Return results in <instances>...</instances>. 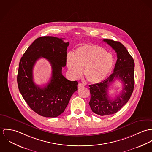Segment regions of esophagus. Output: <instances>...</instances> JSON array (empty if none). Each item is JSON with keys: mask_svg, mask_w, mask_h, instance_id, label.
Listing matches in <instances>:
<instances>
[{"mask_svg": "<svg viewBox=\"0 0 152 152\" xmlns=\"http://www.w3.org/2000/svg\"><path fill=\"white\" fill-rule=\"evenodd\" d=\"M84 87V85L82 84V83H79L78 84V88H81V87Z\"/></svg>", "mask_w": 152, "mask_h": 152, "instance_id": "34e87169", "label": "esophagus"}]
</instances>
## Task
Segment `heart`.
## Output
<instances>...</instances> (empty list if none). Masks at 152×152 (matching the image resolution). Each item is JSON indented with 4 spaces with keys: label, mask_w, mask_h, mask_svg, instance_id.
<instances>
[{
    "label": "heart",
    "mask_w": 152,
    "mask_h": 152,
    "mask_svg": "<svg viewBox=\"0 0 152 152\" xmlns=\"http://www.w3.org/2000/svg\"><path fill=\"white\" fill-rule=\"evenodd\" d=\"M66 64L73 78L80 76L84 68L87 80L96 84L103 81L109 75L113 66L114 58L99 45L85 44L78 47L74 54L68 53Z\"/></svg>",
    "instance_id": "1"
}]
</instances>
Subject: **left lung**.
Segmentation results:
<instances>
[{
  "label": "left lung",
  "mask_w": 152,
  "mask_h": 152,
  "mask_svg": "<svg viewBox=\"0 0 152 152\" xmlns=\"http://www.w3.org/2000/svg\"><path fill=\"white\" fill-rule=\"evenodd\" d=\"M117 52V60L114 72L100 83L89 85L90 92V107L92 111L101 116L112 115L119 110L129 100L134 88V67L133 58L126 48L118 41L103 39ZM115 79L123 84L121 93L114 99L109 98L107 89L109 84Z\"/></svg>",
  "instance_id": "obj_1"
}]
</instances>
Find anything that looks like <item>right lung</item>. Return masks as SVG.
<instances>
[{"mask_svg":"<svg viewBox=\"0 0 152 152\" xmlns=\"http://www.w3.org/2000/svg\"><path fill=\"white\" fill-rule=\"evenodd\" d=\"M69 45L62 38L41 37L34 41L20 59L17 78L19 91L30 108L41 116L53 118L61 115L77 90V82L69 80L62 73L66 64ZM41 57L48 59L52 67L51 80L44 88L33 81L34 65Z\"/></svg>","mask_w":152,"mask_h":152,"instance_id":"add662e5","label":"right lung"}]
</instances>
